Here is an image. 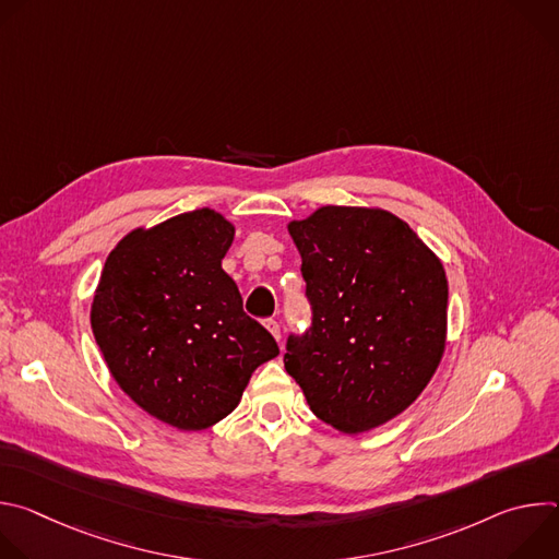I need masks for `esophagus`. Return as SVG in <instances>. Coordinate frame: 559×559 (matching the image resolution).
<instances>
[{"label":"esophagus","mask_w":559,"mask_h":559,"mask_svg":"<svg viewBox=\"0 0 559 559\" xmlns=\"http://www.w3.org/2000/svg\"><path fill=\"white\" fill-rule=\"evenodd\" d=\"M265 328L270 330V334H272L276 341H281V325H278V321H274V318H267Z\"/></svg>","instance_id":"1"}]
</instances>
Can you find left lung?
<instances>
[{
    "label": "left lung",
    "mask_w": 559,
    "mask_h": 559,
    "mask_svg": "<svg viewBox=\"0 0 559 559\" xmlns=\"http://www.w3.org/2000/svg\"><path fill=\"white\" fill-rule=\"evenodd\" d=\"M289 234L311 328L289 334L285 369L309 409L345 433L405 412L438 369L449 285L438 257L384 210L325 205Z\"/></svg>",
    "instance_id": "8db88e82"
}]
</instances>
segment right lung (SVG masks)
I'll return each instance as SVG.
<instances>
[{"mask_svg":"<svg viewBox=\"0 0 559 559\" xmlns=\"http://www.w3.org/2000/svg\"><path fill=\"white\" fill-rule=\"evenodd\" d=\"M231 241L234 225L207 207L139 227L106 259L93 300V334L117 384L183 431L231 414L254 369L278 356L221 267Z\"/></svg>","mask_w":559,"mask_h":559,"instance_id":"1","label":"right lung"}]
</instances>
